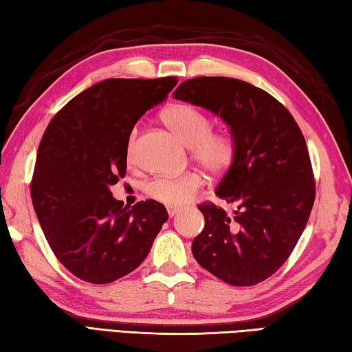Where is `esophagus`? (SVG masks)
Instances as JSON below:
<instances>
[{
	"label": "esophagus",
	"mask_w": 352,
	"mask_h": 352,
	"mask_svg": "<svg viewBox=\"0 0 352 352\" xmlns=\"http://www.w3.org/2000/svg\"><path fill=\"white\" fill-rule=\"evenodd\" d=\"M166 210H168V214L170 216V218H172V216H175L178 212H180V207H174V206H168L166 207Z\"/></svg>",
	"instance_id": "1"
}]
</instances>
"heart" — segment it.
Instances as JSON below:
<instances>
[{"label":"heart","mask_w":352,"mask_h":352,"mask_svg":"<svg viewBox=\"0 0 352 352\" xmlns=\"http://www.w3.org/2000/svg\"><path fill=\"white\" fill-rule=\"evenodd\" d=\"M162 119L183 144L192 148V155L208 172L226 170L234 159V145L228 134L212 131V121L204 111L188 104H177L163 111ZM138 130L131 131L126 157L133 160ZM203 180L198 174L160 177L146 184V193L166 206H182L195 195Z\"/></svg>","instance_id":"b5f03b06"}]
</instances>
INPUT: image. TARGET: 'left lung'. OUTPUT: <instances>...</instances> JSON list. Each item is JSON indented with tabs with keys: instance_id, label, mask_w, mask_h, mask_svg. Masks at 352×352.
Here are the masks:
<instances>
[{
	"instance_id": "8db88e82",
	"label": "left lung",
	"mask_w": 352,
	"mask_h": 352,
	"mask_svg": "<svg viewBox=\"0 0 352 352\" xmlns=\"http://www.w3.org/2000/svg\"><path fill=\"white\" fill-rule=\"evenodd\" d=\"M174 98L221 116L234 145L214 193L236 210L198 207L206 226L192 242L193 257L222 281L254 286L278 271L307 226L315 203L307 144L289 110L246 81L190 78Z\"/></svg>"
}]
</instances>
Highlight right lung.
Instances as JSON below:
<instances>
[{"label": "right lung", "instance_id": "1", "mask_svg": "<svg viewBox=\"0 0 352 352\" xmlns=\"http://www.w3.org/2000/svg\"><path fill=\"white\" fill-rule=\"evenodd\" d=\"M177 83L175 77L100 81L43 133L30 188L33 207L52 252L80 280L107 284L134 271L168 221L163 204L148 199L130 208L110 186L125 177L133 126Z\"/></svg>", "mask_w": 352, "mask_h": 352}]
</instances>
